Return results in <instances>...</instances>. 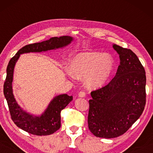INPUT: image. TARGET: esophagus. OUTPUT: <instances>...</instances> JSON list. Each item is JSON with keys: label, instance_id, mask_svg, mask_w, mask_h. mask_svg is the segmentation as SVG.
Here are the masks:
<instances>
[{"label": "esophagus", "instance_id": "34e87169", "mask_svg": "<svg viewBox=\"0 0 153 153\" xmlns=\"http://www.w3.org/2000/svg\"><path fill=\"white\" fill-rule=\"evenodd\" d=\"M78 96L80 98H83L85 96V92H84V91H80V92L78 93Z\"/></svg>", "mask_w": 153, "mask_h": 153}]
</instances>
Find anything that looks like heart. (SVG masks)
<instances>
[{
	"label": "heart",
	"mask_w": 153,
	"mask_h": 153,
	"mask_svg": "<svg viewBox=\"0 0 153 153\" xmlns=\"http://www.w3.org/2000/svg\"><path fill=\"white\" fill-rule=\"evenodd\" d=\"M114 68V60L109 54L100 52H81L75 56L70 63L72 73L67 74L75 78H85V85L90 88H96L103 85L109 78Z\"/></svg>",
	"instance_id": "heart-1"
}]
</instances>
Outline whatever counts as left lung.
<instances>
[{
  "instance_id": "8db88e82",
  "label": "left lung",
  "mask_w": 153,
  "mask_h": 153,
  "mask_svg": "<svg viewBox=\"0 0 153 153\" xmlns=\"http://www.w3.org/2000/svg\"><path fill=\"white\" fill-rule=\"evenodd\" d=\"M120 65L106 85L91 93L88 128L96 137L122 135L143 114L146 103V75L137 56L131 50L114 45Z\"/></svg>"
}]
</instances>
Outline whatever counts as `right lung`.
<instances>
[{
  "label": "right lung",
  "instance_id": "right-lung-1",
  "mask_svg": "<svg viewBox=\"0 0 153 153\" xmlns=\"http://www.w3.org/2000/svg\"><path fill=\"white\" fill-rule=\"evenodd\" d=\"M73 37L62 36L52 37L42 42L30 44L20 49L17 53L10 59L7 66L6 78L3 85V94L8 103L11 119L17 127L31 134L42 136L53 134L60 128V113L63 108L73 100V96L67 94L57 96L52 100L47 109L39 117L33 116L27 113L19 106L13 94V70L16 62L21 54L28 52H41L65 47L73 41Z\"/></svg>",
  "mask_w": 153,
  "mask_h": 153
}]
</instances>
